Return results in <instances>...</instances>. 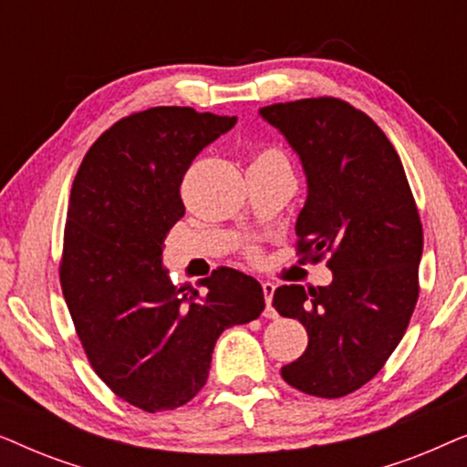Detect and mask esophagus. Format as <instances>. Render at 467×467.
Here are the masks:
<instances>
[{
    "instance_id": "esophagus-1",
    "label": "esophagus",
    "mask_w": 467,
    "mask_h": 467,
    "mask_svg": "<svg viewBox=\"0 0 467 467\" xmlns=\"http://www.w3.org/2000/svg\"><path fill=\"white\" fill-rule=\"evenodd\" d=\"M261 289H264V296H265V312H264V315H265L267 318H276L278 312L274 310V306H272L274 289H276V286H274L272 283H264V285H261Z\"/></svg>"
}]
</instances>
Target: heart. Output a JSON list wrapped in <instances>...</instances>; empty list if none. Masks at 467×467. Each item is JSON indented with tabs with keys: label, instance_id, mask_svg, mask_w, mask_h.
Wrapping results in <instances>:
<instances>
[{
	"label": "heart",
	"instance_id": "obj_1",
	"mask_svg": "<svg viewBox=\"0 0 467 467\" xmlns=\"http://www.w3.org/2000/svg\"><path fill=\"white\" fill-rule=\"evenodd\" d=\"M276 155H283V152H280L278 149H272V146H267V149H261V150H257V152H254V159H253V161H259V159H267V157H276ZM248 254H251V257L254 259V257H257V254H259V251H257V248H248V251H246Z\"/></svg>",
	"mask_w": 467,
	"mask_h": 467
}]
</instances>
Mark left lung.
<instances>
[{
	"label": "left lung",
	"mask_w": 467,
	"mask_h": 467,
	"mask_svg": "<svg viewBox=\"0 0 467 467\" xmlns=\"http://www.w3.org/2000/svg\"><path fill=\"white\" fill-rule=\"evenodd\" d=\"M302 159L308 197L296 251L327 257L329 286L283 285L272 306L297 318L308 347L283 366L285 382L317 398H344L380 372L419 299L423 225L398 150L348 101L310 98L259 110Z\"/></svg>",
	"instance_id": "obj_1"
}]
</instances>
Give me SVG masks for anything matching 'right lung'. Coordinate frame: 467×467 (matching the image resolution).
Instances as JSON below:
<instances>
[{
  "instance_id": "obj_1",
  "label": "right lung",
  "mask_w": 467,
  "mask_h": 467,
  "mask_svg": "<svg viewBox=\"0 0 467 467\" xmlns=\"http://www.w3.org/2000/svg\"><path fill=\"white\" fill-rule=\"evenodd\" d=\"M235 117L157 106L95 140L69 193L59 280L76 336L114 395L146 412L202 391L219 336L265 308L253 276L216 267L206 293L170 283L163 240L184 216L189 165Z\"/></svg>"
}]
</instances>
